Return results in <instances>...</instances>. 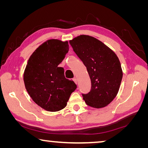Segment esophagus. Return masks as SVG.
I'll return each instance as SVG.
<instances>
[{"mask_svg": "<svg viewBox=\"0 0 148 148\" xmlns=\"http://www.w3.org/2000/svg\"><path fill=\"white\" fill-rule=\"evenodd\" d=\"M72 79H73V81L75 82V84H77V79L76 78V77H74V78Z\"/></svg>", "mask_w": 148, "mask_h": 148, "instance_id": "34e87169", "label": "esophagus"}]
</instances>
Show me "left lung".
Wrapping results in <instances>:
<instances>
[{
  "label": "left lung",
  "instance_id": "obj_1",
  "mask_svg": "<svg viewBox=\"0 0 148 148\" xmlns=\"http://www.w3.org/2000/svg\"><path fill=\"white\" fill-rule=\"evenodd\" d=\"M69 42L91 79V91L82 94L85 102L95 108L107 106L116 97L121 82L123 72L118 57L94 37L80 35Z\"/></svg>",
  "mask_w": 148,
  "mask_h": 148
}]
</instances>
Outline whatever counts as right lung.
<instances>
[{"label":"right lung","instance_id":"obj_1","mask_svg":"<svg viewBox=\"0 0 148 148\" xmlns=\"http://www.w3.org/2000/svg\"><path fill=\"white\" fill-rule=\"evenodd\" d=\"M68 42L49 40L30 57L24 72L25 86L35 103L49 112L63 109L77 86L58 65L69 52Z\"/></svg>","mask_w":148,"mask_h":148}]
</instances>
